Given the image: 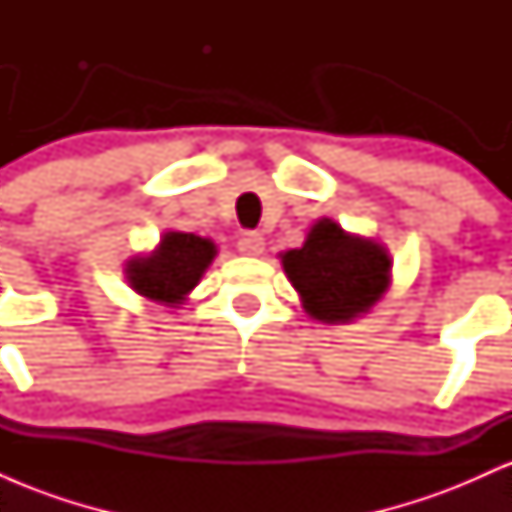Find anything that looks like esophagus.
<instances>
[{"mask_svg": "<svg viewBox=\"0 0 512 512\" xmlns=\"http://www.w3.org/2000/svg\"><path fill=\"white\" fill-rule=\"evenodd\" d=\"M238 250L248 257H257L264 252V238L260 233H243L238 240Z\"/></svg>", "mask_w": 512, "mask_h": 512, "instance_id": "obj_1", "label": "esophagus"}]
</instances>
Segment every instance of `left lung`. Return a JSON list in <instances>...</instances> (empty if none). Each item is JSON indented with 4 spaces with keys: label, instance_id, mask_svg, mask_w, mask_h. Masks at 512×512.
I'll use <instances>...</instances> for the list:
<instances>
[{
    "label": "left lung",
    "instance_id": "obj_1",
    "mask_svg": "<svg viewBox=\"0 0 512 512\" xmlns=\"http://www.w3.org/2000/svg\"><path fill=\"white\" fill-rule=\"evenodd\" d=\"M281 264L305 313L327 325L368 313L390 286L392 260L383 245L346 233L332 219L317 221L301 248L281 255Z\"/></svg>",
    "mask_w": 512,
    "mask_h": 512
}]
</instances>
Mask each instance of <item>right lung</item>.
<instances>
[{"label": "right lung", "instance_id": "right-lung-1", "mask_svg": "<svg viewBox=\"0 0 512 512\" xmlns=\"http://www.w3.org/2000/svg\"><path fill=\"white\" fill-rule=\"evenodd\" d=\"M216 257V245L195 233L168 231L149 255L127 262V284L149 301L178 308Z\"/></svg>", "mask_w": 512, "mask_h": 512}]
</instances>
